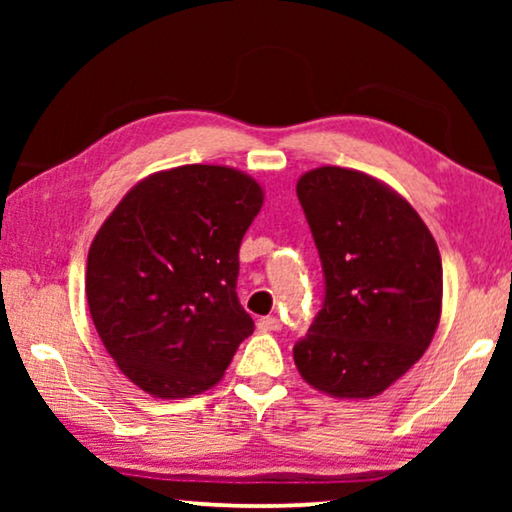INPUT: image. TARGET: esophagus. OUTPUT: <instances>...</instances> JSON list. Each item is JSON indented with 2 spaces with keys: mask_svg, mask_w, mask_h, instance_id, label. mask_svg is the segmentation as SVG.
Masks as SVG:
<instances>
[{
  "mask_svg": "<svg viewBox=\"0 0 512 512\" xmlns=\"http://www.w3.org/2000/svg\"><path fill=\"white\" fill-rule=\"evenodd\" d=\"M258 328H261V331H279V328H282V321L277 317H263L258 319Z\"/></svg>",
  "mask_w": 512,
  "mask_h": 512,
  "instance_id": "34e87169",
  "label": "esophagus"
}]
</instances>
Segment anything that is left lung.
<instances>
[{
    "instance_id": "left-lung-1",
    "label": "left lung",
    "mask_w": 512,
    "mask_h": 512,
    "mask_svg": "<svg viewBox=\"0 0 512 512\" xmlns=\"http://www.w3.org/2000/svg\"><path fill=\"white\" fill-rule=\"evenodd\" d=\"M296 193L326 279L324 307L293 347L298 373L335 398L382 394L438 328V244L408 200L359 170L317 167Z\"/></svg>"
}]
</instances>
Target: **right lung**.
Listing matches in <instances>:
<instances>
[{
	"label": "right lung",
	"instance_id": "add662e5",
	"mask_svg": "<svg viewBox=\"0 0 512 512\" xmlns=\"http://www.w3.org/2000/svg\"><path fill=\"white\" fill-rule=\"evenodd\" d=\"M263 188L223 165H181L132 186L88 251L86 298L100 338L139 389H212L254 319L237 300L242 237Z\"/></svg>",
	"mask_w": 512,
	"mask_h": 512
}]
</instances>
